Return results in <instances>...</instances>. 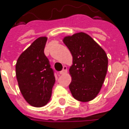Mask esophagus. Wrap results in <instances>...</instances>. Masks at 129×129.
I'll use <instances>...</instances> for the list:
<instances>
[{
	"label": "esophagus",
	"instance_id": "esophagus-1",
	"mask_svg": "<svg viewBox=\"0 0 129 129\" xmlns=\"http://www.w3.org/2000/svg\"><path fill=\"white\" fill-rule=\"evenodd\" d=\"M67 71H68V70H67V67H66V66H64L63 71H61L60 72V75H64V74H66L67 73Z\"/></svg>",
	"mask_w": 129,
	"mask_h": 129
}]
</instances>
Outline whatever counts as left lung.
Masks as SVG:
<instances>
[{
  "label": "left lung",
  "mask_w": 129,
  "mask_h": 129,
  "mask_svg": "<svg viewBox=\"0 0 129 129\" xmlns=\"http://www.w3.org/2000/svg\"><path fill=\"white\" fill-rule=\"evenodd\" d=\"M63 42L72 55L69 89L73 97L89 102L100 92L108 71V59L103 48L84 32L66 36Z\"/></svg>",
  "instance_id": "1"
}]
</instances>
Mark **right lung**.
<instances>
[{
	"label": "right lung",
	"instance_id": "add662e5",
	"mask_svg": "<svg viewBox=\"0 0 129 129\" xmlns=\"http://www.w3.org/2000/svg\"><path fill=\"white\" fill-rule=\"evenodd\" d=\"M47 37H38L20 55L16 76L20 92L30 105L40 108L50 100L55 79L44 53Z\"/></svg>",
	"mask_w": 129,
	"mask_h": 129
}]
</instances>
